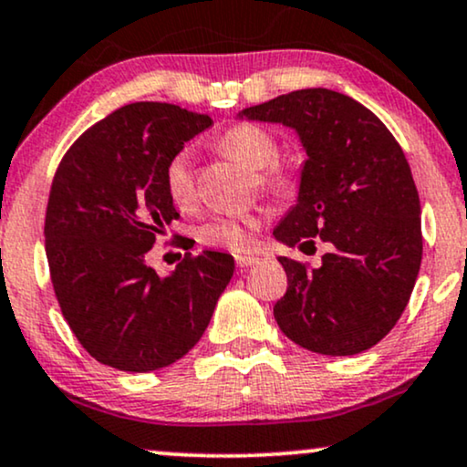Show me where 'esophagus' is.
I'll use <instances>...</instances> for the list:
<instances>
[{"instance_id": "obj_1", "label": "esophagus", "mask_w": 467, "mask_h": 467, "mask_svg": "<svg viewBox=\"0 0 467 467\" xmlns=\"http://www.w3.org/2000/svg\"><path fill=\"white\" fill-rule=\"evenodd\" d=\"M257 262H260V260H257V257H253V255H235V264H238V268L255 266Z\"/></svg>"}]
</instances>
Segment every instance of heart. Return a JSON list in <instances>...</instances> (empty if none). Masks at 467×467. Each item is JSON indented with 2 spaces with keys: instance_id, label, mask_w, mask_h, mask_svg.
<instances>
[{
  "instance_id": "1",
  "label": "heart",
  "mask_w": 467,
  "mask_h": 467,
  "mask_svg": "<svg viewBox=\"0 0 467 467\" xmlns=\"http://www.w3.org/2000/svg\"><path fill=\"white\" fill-rule=\"evenodd\" d=\"M216 147L235 162L257 171V183L268 192L279 197H290L301 183V171L292 162H281L279 142L275 134L262 125L243 120L224 130L216 140ZM164 188L172 203L188 205L194 199L192 155L182 149L166 162ZM262 218L255 212L243 214H216L197 227V238L210 246H224L232 251H243L249 246L251 235L260 229Z\"/></svg>"
}]
</instances>
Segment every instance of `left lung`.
I'll return each instance as SVG.
<instances>
[{"label":"left lung","instance_id":"obj_1","mask_svg":"<svg viewBox=\"0 0 467 467\" xmlns=\"http://www.w3.org/2000/svg\"><path fill=\"white\" fill-rule=\"evenodd\" d=\"M240 117L292 128L307 151L296 205L275 238L331 249L320 268L279 257L287 275L275 303L279 329L312 353H364L394 329L422 262L420 197L405 153L377 114L329 88L279 95Z\"/></svg>","mask_w":467,"mask_h":467}]
</instances>
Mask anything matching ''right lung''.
Wrapping results in <instances>:
<instances>
[{
	"label": "right lung",
	"instance_id": "obj_1",
	"mask_svg": "<svg viewBox=\"0 0 467 467\" xmlns=\"http://www.w3.org/2000/svg\"><path fill=\"white\" fill-rule=\"evenodd\" d=\"M212 125L158 101L119 108L65 153L45 214V251L62 316L101 364L149 372L182 359L210 325L234 257L203 251L160 277L145 264L177 218L166 162Z\"/></svg>",
	"mask_w": 467,
	"mask_h": 467
}]
</instances>
